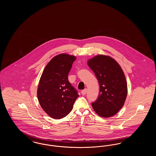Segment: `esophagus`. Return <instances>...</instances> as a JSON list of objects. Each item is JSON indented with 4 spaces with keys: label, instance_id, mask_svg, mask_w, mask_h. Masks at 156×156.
<instances>
[{
    "label": "esophagus",
    "instance_id": "obj_1",
    "mask_svg": "<svg viewBox=\"0 0 156 156\" xmlns=\"http://www.w3.org/2000/svg\"><path fill=\"white\" fill-rule=\"evenodd\" d=\"M87 89H83L81 91V94L82 95H85L86 94H87Z\"/></svg>",
    "mask_w": 156,
    "mask_h": 156
}]
</instances>
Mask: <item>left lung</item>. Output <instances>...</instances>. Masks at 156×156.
<instances>
[{
	"instance_id": "1",
	"label": "left lung",
	"mask_w": 156,
	"mask_h": 156,
	"mask_svg": "<svg viewBox=\"0 0 156 156\" xmlns=\"http://www.w3.org/2000/svg\"><path fill=\"white\" fill-rule=\"evenodd\" d=\"M87 63L100 87L99 97L92 104V108L101 117L113 116L124 105L127 94L123 71L118 62L108 55H97L88 59Z\"/></svg>"
}]
</instances>
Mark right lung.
<instances>
[{"label":"right lung","mask_w":156,"mask_h":156,"mask_svg":"<svg viewBox=\"0 0 156 156\" xmlns=\"http://www.w3.org/2000/svg\"><path fill=\"white\" fill-rule=\"evenodd\" d=\"M76 58L75 56L64 53L54 57L40 77L37 98L44 111L53 119L66 117L79 97L68 80V75Z\"/></svg>","instance_id":"right-lung-1"}]
</instances>
